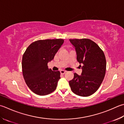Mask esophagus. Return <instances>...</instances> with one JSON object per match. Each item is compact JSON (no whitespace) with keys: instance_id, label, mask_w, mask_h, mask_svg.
<instances>
[{"instance_id":"obj_1","label":"esophagus","mask_w":124,"mask_h":124,"mask_svg":"<svg viewBox=\"0 0 124 124\" xmlns=\"http://www.w3.org/2000/svg\"><path fill=\"white\" fill-rule=\"evenodd\" d=\"M60 72L61 74H64L65 72H66V71H65V70H62L60 71Z\"/></svg>"}]
</instances>
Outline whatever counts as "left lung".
I'll list each match as a JSON object with an SVG mask.
<instances>
[{
    "label": "left lung",
    "instance_id": "left-lung-1",
    "mask_svg": "<svg viewBox=\"0 0 124 124\" xmlns=\"http://www.w3.org/2000/svg\"><path fill=\"white\" fill-rule=\"evenodd\" d=\"M69 40L76 51L77 62L83 65L81 75L74 73L73 79L69 81L70 86L77 95L89 96L99 89L105 77V55L98 45L89 39Z\"/></svg>",
    "mask_w": 124,
    "mask_h": 124
}]
</instances>
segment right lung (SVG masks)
Returning a JSON list of instances; mask_svg holds the SVG:
<instances>
[{"mask_svg":"<svg viewBox=\"0 0 124 124\" xmlns=\"http://www.w3.org/2000/svg\"><path fill=\"white\" fill-rule=\"evenodd\" d=\"M63 42L62 39L38 40L31 43L24 53L23 76L27 85L35 94L47 95L56 89L60 72L48 68V63L54 59Z\"/></svg>","mask_w":124,"mask_h":124,"instance_id":"obj_1","label":"right lung"}]
</instances>
